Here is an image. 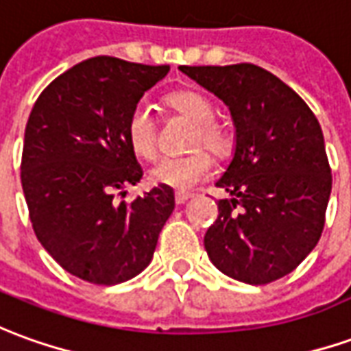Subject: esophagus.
I'll return each instance as SVG.
<instances>
[{
    "label": "esophagus",
    "instance_id": "34e87169",
    "mask_svg": "<svg viewBox=\"0 0 351 351\" xmlns=\"http://www.w3.org/2000/svg\"><path fill=\"white\" fill-rule=\"evenodd\" d=\"M193 193L190 192H176L175 193V201L178 203V205H182V203H186L188 199H192Z\"/></svg>",
    "mask_w": 351,
    "mask_h": 351
}]
</instances>
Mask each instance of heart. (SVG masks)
Wrapping results in <instances>:
<instances>
[{
	"label": "heart",
	"mask_w": 351,
	"mask_h": 351,
	"mask_svg": "<svg viewBox=\"0 0 351 351\" xmlns=\"http://www.w3.org/2000/svg\"><path fill=\"white\" fill-rule=\"evenodd\" d=\"M173 112L178 116L190 119L195 123L192 134V148L186 156H167L161 158L150 169V180L159 186H167L173 190H190L192 186L207 178L213 169V159L207 152L199 149V145L215 156L226 158L232 152L234 141L232 133L224 123L215 119V106L205 95L197 90H176L165 99ZM127 142L131 150L142 159L156 158L158 154V123L156 117L146 106L138 104L129 114L127 127H125Z\"/></svg>",
	"instance_id": "b5f03b06"
}]
</instances>
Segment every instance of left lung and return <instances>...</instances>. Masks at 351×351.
Masks as SVG:
<instances>
[{"mask_svg": "<svg viewBox=\"0 0 351 351\" xmlns=\"http://www.w3.org/2000/svg\"><path fill=\"white\" fill-rule=\"evenodd\" d=\"M217 95L235 127V152L217 180L205 251L222 274L266 285L291 274L317 245L332 176L319 121L295 90L254 64L180 66Z\"/></svg>", "mask_w": 351, "mask_h": 351, "instance_id": "left-lung-1", "label": "left lung"}]
</instances>
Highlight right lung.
I'll use <instances>...</instances> for the list:
<instances>
[{
	"mask_svg": "<svg viewBox=\"0 0 351 351\" xmlns=\"http://www.w3.org/2000/svg\"><path fill=\"white\" fill-rule=\"evenodd\" d=\"M169 72L95 56L58 75L26 123L21 180L39 243L75 278L117 285L150 264L175 192L152 188L116 201L141 182L125 127L142 95Z\"/></svg>",
	"mask_w": 351,
	"mask_h": 351,
	"instance_id": "obj_1",
	"label": "right lung"
}]
</instances>
